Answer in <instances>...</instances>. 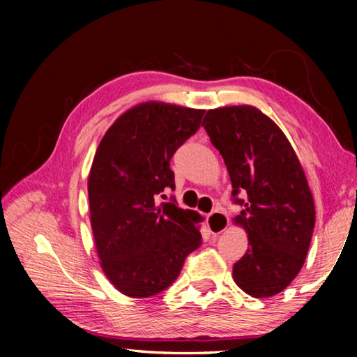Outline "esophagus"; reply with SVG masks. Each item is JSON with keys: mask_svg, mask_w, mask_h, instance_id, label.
Returning a JSON list of instances; mask_svg holds the SVG:
<instances>
[{"mask_svg": "<svg viewBox=\"0 0 357 357\" xmlns=\"http://www.w3.org/2000/svg\"><path fill=\"white\" fill-rule=\"evenodd\" d=\"M206 223L209 231L217 236V234L223 233L228 228V217L223 213H219V211H214V213L206 215Z\"/></svg>", "mask_w": 357, "mask_h": 357, "instance_id": "1", "label": "esophagus"}]
</instances>
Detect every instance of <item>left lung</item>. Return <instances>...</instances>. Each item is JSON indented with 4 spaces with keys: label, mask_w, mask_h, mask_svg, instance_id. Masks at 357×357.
<instances>
[{
    "label": "left lung",
    "mask_w": 357,
    "mask_h": 357,
    "mask_svg": "<svg viewBox=\"0 0 357 357\" xmlns=\"http://www.w3.org/2000/svg\"><path fill=\"white\" fill-rule=\"evenodd\" d=\"M203 126L225 162L234 202L244 206L234 223L247 231L249 247L234 263L233 279L252 298L279 294L299 274L315 225V203L298 155L257 107L208 110Z\"/></svg>",
    "instance_id": "left-lung-1"
}]
</instances>
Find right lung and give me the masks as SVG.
Listing matches in <instances>:
<instances>
[{
  "label": "right lung",
  "mask_w": 357,
  "mask_h": 357,
  "mask_svg": "<svg viewBox=\"0 0 357 357\" xmlns=\"http://www.w3.org/2000/svg\"><path fill=\"white\" fill-rule=\"evenodd\" d=\"M203 114L143 102L114 121L96 151L88 176L94 244L107 279L130 298L164 291L202 245V217L155 198L174 189L170 160L200 128Z\"/></svg>",
  "instance_id": "obj_1"
}]
</instances>
